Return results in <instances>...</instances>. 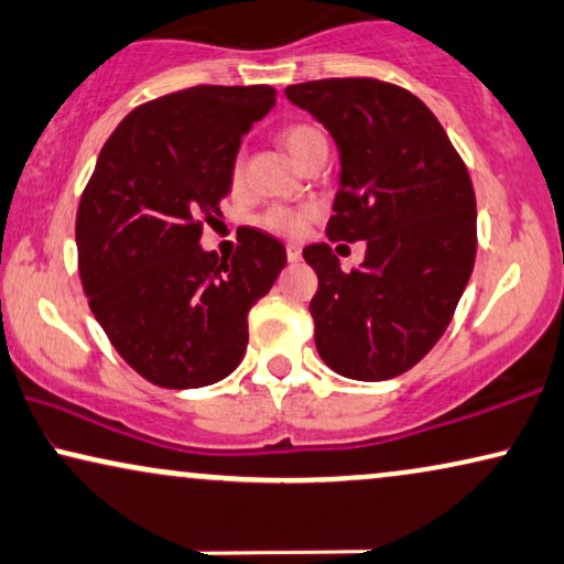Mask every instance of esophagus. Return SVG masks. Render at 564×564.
<instances>
[{
	"instance_id": "34e87169",
	"label": "esophagus",
	"mask_w": 564,
	"mask_h": 564,
	"mask_svg": "<svg viewBox=\"0 0 564 564\" xmlns=\"http://www.w3.org/2000/svg\"><path fill=\"white\" fill-rule=\"evenodd\" d=\"M300 256H303V251H300V246L288 243V261H292V264H297Z\"/></svg>"
}]
</instances>
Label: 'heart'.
Returning a JSON list of instances; mask_svg holds the SVG:
<instances>
[{
    "instance_id": "1",
    "label": "heart",
    "mask_w": 564,
    "mask_h": 564,
    "mask_svg": "<svg viewBox=\"0 0 564 564\" xmlns=\"http://www.w3.org/2000/svg\"><path fill=\"white\" fill-rule=\"evenodd\" d=\"M280 142L284 144V150L290 152L292 160H303L308 152L316 148V144L326 142L324 131L313 127V123H290L280 131ZM243 158H236L230 163V173H228V186L232 194H238L243 188ZM313 217V207H272L267 209L264 215L259 217L261 228H267L269 232H276V236H290L295 238L305 230V225L311 223Z\"/></svg>"
}]
</instances>
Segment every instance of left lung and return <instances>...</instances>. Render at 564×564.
<instances>
[{
	"instance_id": "left-lung-1",
	"label": "left lung",
	"mask_w": 564,
	"mask_h": 564,
	"mask_svg": "<svg viewBox=\"0 0 564 564\" xmlns=\"http://www.w3.org/2000/svg\"><path fill=\"white\" fill-rule=\"evenodd\" d=\"M284 95L332 131L341 158L328 240H365L341 272L326 243L303 251L318 274L311 300L316 349L355 380L397 378L448 328L474 259L477 199L464 160L433 111L372 77L290 85Z\"/></svg>"
}]
</instances>
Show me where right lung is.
Returning <instances> with one entry per match:
<instances>
[{"instance_id":"right-lung-1","label":"right lung","mask_w":564,"mask_h":564,"mask_svg":"<svg viewBox=\"0 0 564 564\" xmlns=\"http://www.w3.org/2000/svg\"><path fill=\"white\" fill-rule=\"evenodd\" d=\"M269 85H196L134 108L100 150L77 207V264L93 316L160 389H202L238 368L248 311L288 264L280 240L238 230L230 259L199 246L223 217L240 137Z\"/></svg>"}]
</instances>
